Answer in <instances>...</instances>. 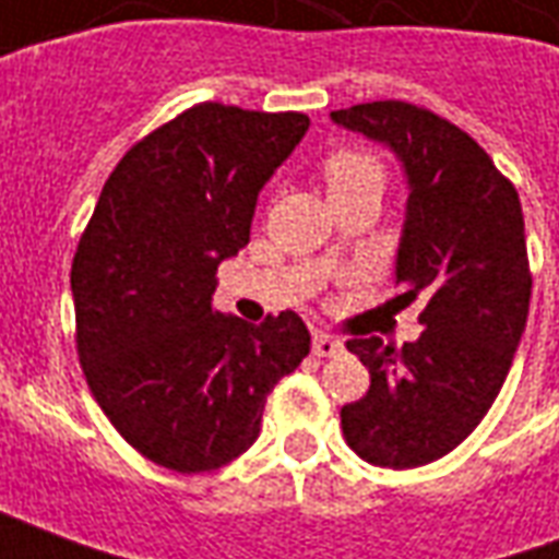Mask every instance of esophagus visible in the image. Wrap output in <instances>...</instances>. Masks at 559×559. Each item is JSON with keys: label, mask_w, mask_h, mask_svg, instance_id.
<instances>
[{"label": "esophagus", "mask_w": 559, "mask_h": 559, "mask_svg": "<svg viewBox=\"0 0 559 559\" xmlns=\"http://www.w3.org/2000/svg\"><path fill=\"white\" fill-rule=\"evenodd\" d=\"M341 350H344V344H341L338 338H332V335H326V332H317V335H314V356L326 359V356H338Z\"/></svg>", "instance_id": "1"}]
</instances>
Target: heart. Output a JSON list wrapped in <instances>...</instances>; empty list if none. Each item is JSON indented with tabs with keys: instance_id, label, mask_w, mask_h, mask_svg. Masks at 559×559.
I'll use <instances>...</instances> for the list:
<instances>
[{
	"instance_id": "b5f03b06",
	"label": "heart",
	"mask_w": 559,
	"mask_h": 559,
	"mask_svg": "<svg viewBox=\"0 0 559 559\" xmlns=\"http://www.w3.org/2000/svg\"><path fill=\"white\" fill-rule=\"evenodd\" d=\"M323 179H326L329 197L359 191V188L383 191L386 170H383V160L365 148H338L323 164Z\"/></svg>"
}]
</instances>
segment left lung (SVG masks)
<instances>
[{
	"instance_id": "1",
	"label": "left lung",
	"mask_w": 559,
	"mask_h": 559,
	"mask_svg": "<svg viewBox=\"0 0 559 559\" xmlns=\"http://www.w3.org/2000/svg\"><path fill=\"white\" fill-rule=\"evenodd\" d=\"M332 122L399 155L411 197L395 284L407 305L425 299V329L401 350L347 341L371 386L341 407V428L368 464L421 467L467 440L515 359L533 287L521 200L467 131L425 107L356 104Z\"/></svg>"
}]
</instances>
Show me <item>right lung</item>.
Returning <instances> with one entry per match:
<instances>
[{"label":"right lung","instance_id":"obj_1","mask_svg":"<svg viewBox=\"0 0 559 559\" xmlns=\"http://www.w3.org/2000/svg\"><path fill=\"white\" fill-rule=\"evenodd\" d=\"M305 114L203 102L128 148L71 263L78 356L104 416L140 455L209 473L254 443L311 335L212 308L221 260L251 239L257 194L308 131Z\"/></svg>","mask_w":559,"mask_h":559}]
</instances>
